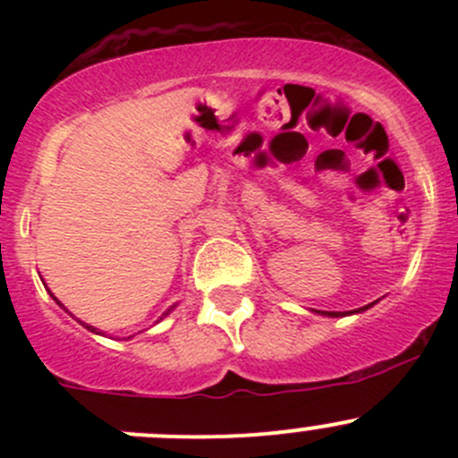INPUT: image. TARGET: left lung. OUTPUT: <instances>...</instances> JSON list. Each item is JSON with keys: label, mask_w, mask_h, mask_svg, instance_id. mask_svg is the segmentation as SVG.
<instances>
[{"label": "left lung", "mask_w": 458, "mask_h": 458, "mask_svg": "<svg viewBox=\"0 0 458 458\" xmlns=\"http://www.w3.org/2000/svg\"><path fill=\"white\" fill-rule=\"evenodd\" d=\"M368 308H370V306H363V308H359V310H352V312L368 310ZM352 312H323V315H327V317H341V315H352Z\"/></svg>", "instance_id": "left-lung-1"}]
</instances>
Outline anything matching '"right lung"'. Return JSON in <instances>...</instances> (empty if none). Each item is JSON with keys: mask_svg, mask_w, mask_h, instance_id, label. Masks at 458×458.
Returning a JSON list of instances; mask_svg holds the SVG:
<instances>
[{"mask_svg": "<svg viewBox=\"0 0 458 458\" xmlns=\"http://www.w3.org/2000/svg\"><path fill=\"white\" fill-rule=\"evenodd\" d=\"M84 326H86V323H84ZM88 327V330H90V332H95V327H92V326H86Z\"/></svg>", "mask_w": 458, "mask_h": 458, "instance_id": "1", "label": "right lung"}]
</instances>
